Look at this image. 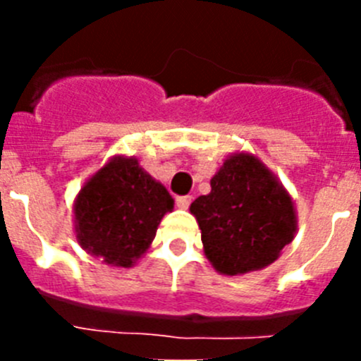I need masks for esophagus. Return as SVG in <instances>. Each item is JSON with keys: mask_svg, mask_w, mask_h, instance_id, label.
<instances>
[{"mask_svg": "<svg viewBox=\"0 0 361 361\" xmlns=\"http://www.w3.org/2000/svg\"><path fill=\"white\" fill-rule=\"evenodd\" d=\"M175 204H177V208H180V209H186L188 206H190V204H191V197H190V195L177 197V199H175Z\"/></svg>", "mask_w": 361, "mask_h": 361, "instance_id": "34e87169", "label": "esophagus"}]
</instances>
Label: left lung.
Here are the masks:
<instances>
[{
	"mask_svg": "<svg viewBox=\"0 0 361 361\" xmlns=\"http://www.w3.org/2000/svg\"><path fill=\"white\" fill-rule=\"evenodd\" d=\"M209 184L190 212L216 273L245 275L275 262L298 228L293 197L279 177L253 153L235 152Z\"/></svg>",
	"mask_w": 361,
	"mask_h": 361,
	"instance_id": "8db88e82",
	"label": "left lung"
}]
</instances>
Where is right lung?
Returning <instances> with one entry per match:
<instances>
[{"mask_svg":"<svg viewBox=\"0 0 361 361\" xmlns=\"http://www.w3.org/2000/svg\"><path fill=\"white\" fill-rule=\"evenodd\" d=\"M175 200L139 159L114 155L86 178L73 200L78 244L111 267H133L148 251Z\"/></svg>","mask_w":361,"mask_h":361,"instance_id":"obj_1","label":"right lung"}]
</instances>
